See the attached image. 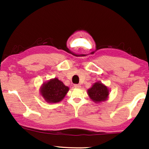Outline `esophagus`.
Listing matches in <instances>:
<instances>
[{
	"label": "esophagus",
	"mask_w": 149,
	"mask_h": 149,
	"mask_svg": "<svg viewBox=\"0 0 149 149\" xmlns=\"http://www.w3.org/2000/svg\"><path fill=\"white\" fill-rule=\"evenodd\" d=\"M80 85H78V84H75L74 85V88H76V89H79V88H80Z\"/></svg>",
	"instance_id": "esophagus-1"
}]
</instances>
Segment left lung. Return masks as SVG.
Masks as SVG:
<instances>
[{"label":"left lung","instance_id":"8db88e82","mask_svg":"<svg viewBox=\"0 0 149 149\" xmlns=\"http://www.w3.org/2000/svg\"><path fill=\"white\" fill-rule=\"evenodd\" d=\"M88 94L93 102L95 103H100L107 100L109 91L107 87L103 83L97 82L94 83L91 88L88 89Z\"/></svg>","mask_w":149,"mask_h":149}]
</instances>
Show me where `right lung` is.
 <instances>
[{
	"instance_id": "1",
	"label": "right lung",
	"mask_w": 149,
	"mask_h": 149,
	"mask_svg": "<svg viewBox=\"0 0 149 149\" xmlns=\"http://www.w3.org/2000/svg\"><path fill=\"white\" fill-rule=\"evenodd\" d=\"M40 89L42 97L48 103H57L61 102L69 90V87L66 86L57 78L44 83Z\"/></svg>"
}]
</instances>
